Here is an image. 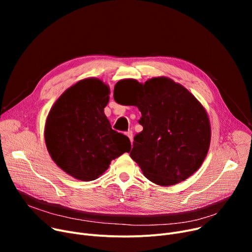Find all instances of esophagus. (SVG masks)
<instances>
[{
    "label": "esophagus",
    "instance_id": "34e87169",
    "mask_svg": "<svg viewBox=\"0 0 252 252\" xmlns=\"http://www.w3.org/2000/svg\"><path fill=\"white\" fill-rule=\"evenodd\" d=\"M126 136L129 138L130 142H133V130H127L126 131Z\"/></svg>",
    "mask_w": 252,
    "mask_h": 252
}]
</instances>
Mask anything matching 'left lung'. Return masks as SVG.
<instances>
[{"instance_id":"obj_1","label":"left lung","mask_w":252,"mask_h":252,"mask_svg":"<svg viewBox=\"0 0 252 252\" xmlns=\"http://www.w3.org/2000/svg\"><path fill=\"white\" fill-rule=\"evenodd\" d=\"M128 83L136 91L143 126L134 138L131 159L160 186L186 180L200 167L209 148L210 125L203 106L167 77H154L144 85Z\"/></svg>"}]
</instances>
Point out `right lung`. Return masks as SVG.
<instances>
[{"label":"right lung","instance_id":"obj_1","mask_svg":"<svg viewBox=\"0 0 252 252\" xmlns=\"http://www.w3.org/2000/svg\"><path fill=\"white\" fill-rule=\"evenodd\" d=\"M108 95L100 79H83L63 93L47 117L45 141L52 159L77 180H96L112 159L130 150L129 139L112 129L104 114Z\"/></svg>","mask_w":252,"mask_h":252}]
</instances>
